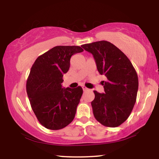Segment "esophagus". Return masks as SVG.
Instances as JSON below:
<instances>
[{
    "label": "esophagus",
    "instance_id": "34e87169",
    "mask_svg": "<svg viewBox=\"0 0 159 159\" xmlns=\"http://www.w3.org/2000/svg\"><path fill=\"white\" fill-rule=\"evenodd\" d=\"M83 91H87V90H88V88H86V87H85V86H84V85H83Z\"/></svg>",
    "mask_w": 159,
    "mask_h": 159
}]
</instances>
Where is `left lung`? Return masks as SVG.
Listing matches in <instances>:
<instances>
[{
    "instance_id": "left-lung-1",
    "label": "left lung",
    "mask_w": 159,
    "mask_h": 159,
    "mask_svg": "<svg viewBox=\"0 0 159 159\" xmlns=\"http://www.w3.org/2000/svg\"><path fill=\"white\" fill-rule=\"evenodd\" d=\"M93 54L99 73L104 75V93L94 90L91 102L94 116L106 127L115 128L125 122L137 99L138 77L130 60L121 50L107 41L82 45Z\"/></svg>"
}]
</instances>
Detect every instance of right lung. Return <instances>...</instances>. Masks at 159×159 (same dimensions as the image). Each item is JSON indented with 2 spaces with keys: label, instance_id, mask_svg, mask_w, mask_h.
<instances>
[{
  "label": "right lung",
  "instance_id": "obj_1",
  "mask_svg": "<svg viewBox=\"0 0 159 159\" xmlns=\"http://www.w3.org/2000/svg\"><path fill=\"white\" fill-rule=\"evenodd\" d=\"M83 51L80 46H55L40 55L31 66L26 93L32 110L45 128L60 130L74 120L83 89L62 88L61 83L71 56Z\"/></svg>",
  "mask_w": 159,
  "mask_h": 159
}]
</instances>
